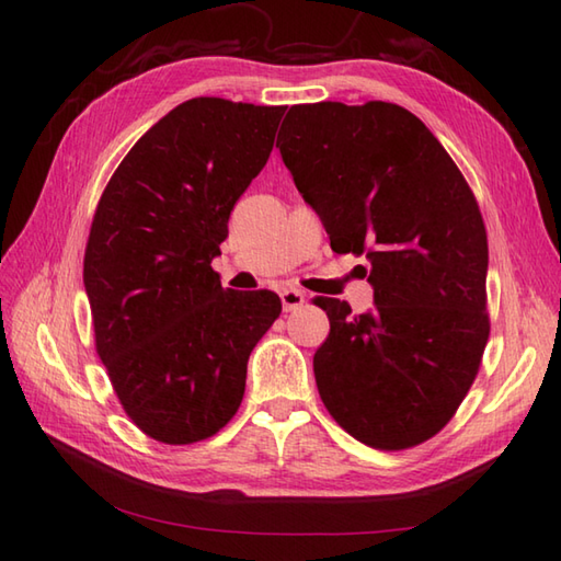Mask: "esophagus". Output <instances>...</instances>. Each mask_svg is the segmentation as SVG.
I'll list each match as a JSON object with an SVG mask.
<instances>
[{"mask_svg":"<svg viewBox=\"0 0 561 561\" xmlns=\"http://www.w3.org/2000/svg\"><path fill=\"white\" fill-rule=\"evenodd\" d=\"M279 296L284 311H296V308H301L306 304V294L299 289H284Z\"/></svg>","mask_w":561,"mask_h":561,"instance_id":"1","label":"esophagus"}]
</instances>
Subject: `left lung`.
Segmentation results:
<instances>
[{
	"mask_svg": "<svg viewBox=\"0 0 561 561\" xmlns=\"http://www.w3.org/2000/svg\"><path fill=\"white\" fill-rule=\"evenodd\" d=\"M277 149L335 253L366 255L374 308L318 296L330 335L318 392L366 446L400 450L448 424L490 337L486 233L468 183L396 103L291 105Z\"/></svg>",
	"mask_w": 561,
	"mask_h": 561,
	"instance_id": "8db88e82",
	"label": "left lung"
}]
</instances>
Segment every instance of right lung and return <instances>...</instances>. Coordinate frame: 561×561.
<instances>
[{"label": "right lung", "mask_w": 561, "mask_h": 561, "mask_svg": "<svg viewBox=\"0 0 561 561\" xmlns=\"http://www.w3.org/2000/svg\"><path fill=\"white\" fill-rule=\"evenodd\" d=\"M284 111L185 101L129 149L99 202L83 257L96 352L129 420L161 444H195L231 420L248 356L282 313L274 291H224L211 260Z\"/></svg>", "instance_id": "add662e5"}]
</instances>
